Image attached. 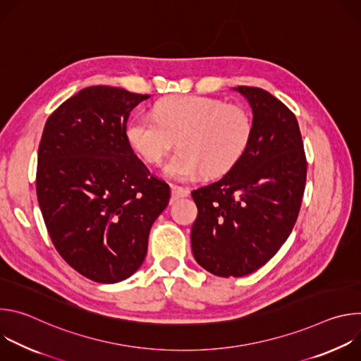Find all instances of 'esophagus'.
Wrapping results in <instances>:
<instances>
[{
	"instance_id": "esophagus-1",
	"label": "esophagus",
	"mask_w": 361,
	"mask_h": 361,
	"mask_svg": "<svg viewBox=\"0 0 361 361\" xmlns=\"http://www.w3.org/2000/svg\"><path fill=\"white\" fill-rule=\"evenodd\" d=\"M190 195V190L185 187H180L176 184H171V198L173 200H178L183 197H188Z\"/></svg>"
}]
</instances>
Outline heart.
Instances as JSON below:
<instances>
[{"label": "heart", "mask_w": 361, "mask_h": 361, "mask_svg": "<svg viewBox=\"0 0 361 361\" xmlns=\"http://www.w3.org/2000/svg\"><path fill=\"white\" fill-rule=\"evenodd\" d=\"M252 130L247 109L217 98L188 95L159 102L154 117H134L126 135L148 164H159L177 140L178 149L164 164V173L188 181L201 174L217 178L233 170L251 142Z\"/></svg>", "instance_id": "1"}]
</instances>
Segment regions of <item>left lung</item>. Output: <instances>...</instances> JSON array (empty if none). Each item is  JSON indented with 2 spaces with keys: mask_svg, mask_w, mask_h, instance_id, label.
<instances>
[{
  "mask_svg": "<svg viewBox=\"0 0 361 361\" xmlns=\"http://www.w3.org/2000/svg\"><path fill=\"white\" fill-rule=\"evenodd\" d=\"M252 110V138L223 178L191 192L195 262L219 277L264 266L288 238L304 194L307 161L295 116L263 88H237Z\"/></svg>",
  "mask_w": 361,
  "mask_h": 361,
  "instance_id": "8db88e82",
  "label": "left lung"
}]
</instances>
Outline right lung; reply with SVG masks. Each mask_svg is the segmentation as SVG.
<instances>
[{"instance_id":"right-lung-1","label":"right lung","mask_w":361,"mask_h":361,"mask_svg":"<svg viewBox=\"0 0 361 361\" xmlns=\"http://www.w3.org/2000/svg\"><path fill=\"white\" fill-rule=\"evenodd\" d=\"M149 95L94 85L64 101L38 147L37 197L47 231L81 276L113 284L142 264L152 223L170 200L126 135L134 107Z\"/></svg>"}]
</instances>
